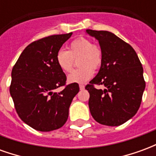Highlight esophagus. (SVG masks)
<instances>
[{
    "instance_id": "esophagus-1",
    "label": "esophagus",
    "mask_w": 156,
    "mask_h": 156,
    "mask_svg": "<svg viewBox=\"0 0 156 156\" xmlns=\"http://www.w3.org/2000/svg\"><path fill=\"white\" fill-rule=\"evenodd\" d=\"M79 88L83 90V89H84V85L83 84H79Z\"/></svg>"
}]
</instances>
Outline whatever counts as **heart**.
Here are the masks:
<instances>
[{"label": "heart", "instance_id": "b5f03b06", "mask_svg": "<svg viewBox=\"0 0 156 156\" xmlns=\"http://www.w3.org/2000/svg\"><path fill=\"white\" fill-rule=\"evenodd\" d=\"M78 59L79 68L68 75L69 83H82L94 75V69H98L103 62V50L98 44L93 43L89 38L80 37L68 46V51L60 49L56 54L57 64L65 73L72 71L74 59Z\"/></svg>", "mask_w": 156, "mask_h": 156}]
</instances>
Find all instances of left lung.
I'll return each instance as SVG.
<instances>
[{
    "instance_id": "8db88e82",
    "label": "left lung",
    "mask_w": 156,
    "mask_h": 156,
    "mask_svg": "<svg viewBox=\"0 0 156 156\" xmlns=\"http://www.w3.org/2000/svg\"><path fill=\"white\" fill-rule=\"evenodd\" d=\"M103 50V62L97 76L85 86L88 106L98 123L119 126L133 117L140 106L145 88L143 67L134 48L108 31L88 29ZM104 85L105 90L96 89Z\"/></svg>"
}]
</instances>
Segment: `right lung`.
<instances>
[{
	"label": "right lung",
	"instance_id": "1",
	"mask_svg": "<svg viewBox=\"0 0 156 156\" xmlns=\"http://www.w3.org/2000/svg\"><path fill=\"white\" fill-rule=\"evenodd\" d=\"M72 34L48 36L32 41L12 68L10 94L16 111L36 130L48 132L61 128L79 91L78 83L66 84L67 77L56 62L57 52ZM59 87L65 88L54 92Z\"/></svg>",
	"mask_w": 156,
	"mask_h": 156
}]
</instances>
